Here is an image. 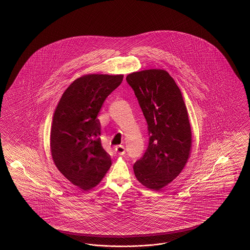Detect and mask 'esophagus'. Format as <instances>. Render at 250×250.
<instances>
[{"label":"esophagus","mask_w":250,"mask_h":250,"mask_svg":"<svg viewBox=\"0 0 250 250\" xmlns=\"http://www.w3.org/2000/svg\"><path fill=\"white\" fill-rule=\"evenodd\" d=\"M115 152L117 153V154H119V155H124L125 153V146H115Z\"/></svg>","instance_id":"esophagus-1"}]
</instances>
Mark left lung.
Listing matches in <instances>:
<instances>
[{"label":"left lung","instance_id":"obj_1","mask_svg":"<svg viewBox=\"0 0 250 250\" xmlns=\"http://www.w3.org/2000/svg\"><path fill=\"white\" fill-rule=\"evenodd\" d=\"M126 82L136 94L149 136L134 172L146 188L159 190L179 176L189 159L191 130L187 108L181 90L164 69L133 72Z\"/></svg>","mask_w":250,"mask_h":250}]
</instances>
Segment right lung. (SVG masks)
<instances>
[{"mask_svg": "<svg viewBox=\"0 0 250 250\" xmlns=\"http://www.w3.org/2000/svg\"><path fill=\"white\" fill-rule=\"evenodd\" d=\"M123 78L105 74L81 77L68 86L55 110L50 131L55 165L66 179L84 190L99 184L112 165L101 143L97 115Z\"/></svg>", "mask_w": 250, "mask_h": 250, "instance_id": "right-lung-1", "label": "right lung"}]
</instances>
